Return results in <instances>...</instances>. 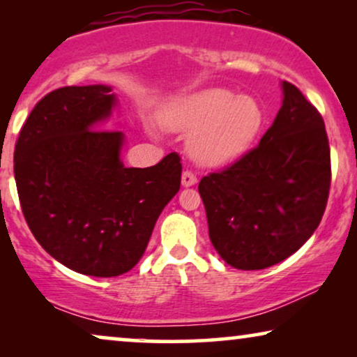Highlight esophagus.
Instances as JSON below:
<instances>
[{
    "label": "esophagus",
    "mask_w": 357,
    "mask_h": 357,
    "mask_svg": "<svg viewBox=\"0 0 357 357\" xmlns=\"http://www.w3.org/2000/svg\"><path fill=\"white\" fill-rule=\"evenodd\" d=\"M197 183V175L193 172H190V170H185L182 174V185L183 187H193V185Z\"/></svg>",
    "instance_id": "34e87169"
}]
</instances>
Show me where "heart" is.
<instances>
[{"instance_id": "heart-1", "label": "heart", "mask_w": 357, "mask_h": 357, "mask_svg": "<svg viewBox=\"0 0 357 357\" xmlns=\"http://www.w3.org/2000/svg\"><path fill=\"white\" fill-rule=\"evenodd\" d=\"M159 121L164 128L192 135V158L214 167L252 148L265 125V114L253 97L214 87L174 100L160 112Z\"/></svg>"}]
</instances>
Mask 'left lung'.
Wrapping results in <instances>:
<instances>
[{
  "instance_id": "left-lung-1",
  "label": "left lung",
  "mask_w": 357,
  "mask_h": 357,
  "mask_svg": "<svg viewBox=\"0 0 357 357\" xmlns=\"http://www.w3.org/2000/svg\"><path fill=\"white\" fill-rule=\"evenodd\" d=\"M281 89V109L260 144L198 185L213 247L237 270H263L291 257L319 227L328 202L324 119L291 82Z\"/></svg>"
}]
</instances>
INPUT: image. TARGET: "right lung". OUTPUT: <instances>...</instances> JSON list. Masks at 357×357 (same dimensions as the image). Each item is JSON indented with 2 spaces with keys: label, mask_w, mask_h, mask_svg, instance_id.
<instances>
[{
  "label": "right lung",
  "mask_w": 357,
  "mask_h": 357,
  "mask_svg": "<svg viewBox=\"0 0 357 357\" xmlns=\"http://www.w3.org/2000/svg\"><path fill=\"white\" fill-rule=\"evenodd\" d=\"M116 105L105 84L50 92L27 116L14 177L24 218L61 265L87 276L130 271L182 177L178 154L153 167H125L123 131L102 130Z\"/></svg>",
  "instance_id": "1"
}]
</instances>
